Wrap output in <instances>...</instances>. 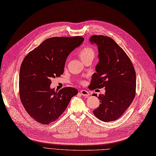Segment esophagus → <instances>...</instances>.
<instances>
[{"label": "esophagus", "mask_w": 156, "mask_h": 156, "mask_svg": "<svg viewBox=\"0 0 156 156\" xmlns=\"http://www.w3.org/2000/svg\"><path fill=\"white\" fill-rule=\"evenodd\" d=\"M80 92V93H81V94L82 96H89V93L87 90H81Z\"/></svg>", "instance_id": "esophagus-1"}]
</instances>
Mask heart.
Instances as JSON below:
<instances>
[{
  "mask_svg": "<svg viewBox=\"0 0 156 156\" xmlns=\"http://www.w3.org/2000/svg\"><path fill=\"white\" fill-rule=\"evenodd\" d=\"M79 56L83 62L89 59H93L95 56V51L90 47H85L79 51ZM83 83V82H82Z\"/></svg>",
  "mask_w": 156,
  "mask_h": 156,
  "instance_id": "obj_1",
  "label": "heart"
}]
</instances>
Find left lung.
I'll return each instance as SVG.
<instances>
[{"label":"left lung","mask_w":156,"mask_h":156,"mask_svg":"<svg viewBox=\"0 0 156 156\" xmlns=\"http://www.w3.org/2000/svg\"><path fill=\"white\" fill-rule=\"evenodd\" d=\"M89 40L97 45L99 62L89 88L105 89V94L99 95L100 105L93 113L103 122H112L122 116L134 99L136 72L127 55L113 39L93 35Z\"/></svg>","instance_id":"1"}]
</instances>
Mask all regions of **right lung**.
Returning <instances> with one entry per match:
<instances>
[{
	"mask_svg": "<svg viewBox=\"0 0 156 156\" xmlns=\"http://www.w3.org/2000/svg\"><path fill=\"white\" fill-rule=\"evenodd\" d=\"M83 40L80 36L49 38L24 58L20 69V98L26 112L37 122L48 125L55 122L78 94L73 87L58 91L50 85L52 78L63 73L67 56Z\"/></svg>",
	"mask_w": 156,
	"mask_h": 156,
	"instance_id": "add662e5",
	"label": "right lung"
}]
</instances>
